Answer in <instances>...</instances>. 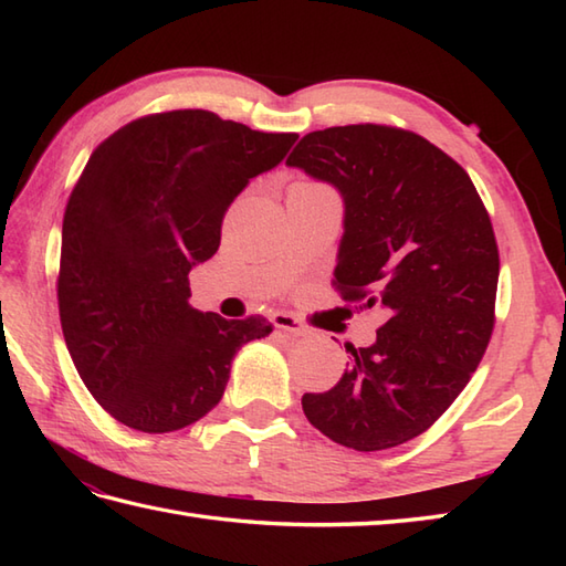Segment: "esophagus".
Returning a JSON list of instances; mask_svg holds the SVG:
<instances>
[{
  "label": "esophagus",
  "mask_w": 566,
  "mask_h": 566,
  "mask_svg": "<svg viewBox=\"0 0 566 566\" xmlns=\"http://www.w3.org/2000/svg\"><path fill=\"white\" fill-rule=\"evenodd\" d=\"M272 326L292 333V335H308V328L304 326V323L298 321L294 314H286V311H276V314H272Z\"/></svg>",
  "instance_id": "34e87169"
}]
</instances>
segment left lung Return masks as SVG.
Wrapping results in <instances>:
<instances>
[{
    "instance_id": "left-lung-1",
    "label": "left lung",
    "mask_w": 566,
    "mask_h": 566,
    "mask_svg": "<svg viewBox=\"0 0 566 566\" xmlns=\"http://www.w3.org/2000/svg\"><path fill=\"white\" fill-rule=\"evenodd\" d=\"M286 165L345 201L335 290L387 318L369 347L302 406L357 452L426 432L482 363L494 331L499 245L482 197L448 153L413 130L355 124L306 134Z\"/></svg>"
}]
</instances>
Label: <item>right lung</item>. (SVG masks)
Returning a JSON list of instances; mask_svg holds the SVG:
<instances>
[{"label":"right lung","mask_w":566,"mask_h":566,"mask_svg":"<svg viewBox=\"0 0 566 566\" xmlns=\"http://www.w3.org/2000/svg\"><path fill=\"white\" fill-rule=\"evenodd\" d=\"M296 138L177 109L136 118L90 155L65 207L57 308L84 387L118 423H197L221 401L240 345L272 333L262 316L191 308L189 270L219 250L228 207Z\"/></svg>","instance_id":"add662e5"}]
</instances>
